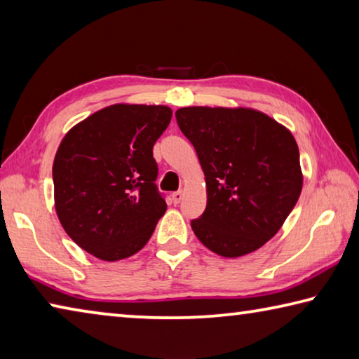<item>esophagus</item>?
<instances>
[{"label": "esophagus", "instance_id": "obj_1", "mask_svg": "<svg viewBox=\"0 0 359 359\" xmlns=\"http://www.w3.org/2000/svg\"><path fill=\"white\" fill-rule=\"evenodd\" d=\"M182 198H184V191H174L171 194V199H172L174 204H179L182 201Z\"/></svg>", "mask_w": 359, "mask_h": 359}]
</instances>
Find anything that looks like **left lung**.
<instances>
[{
  "label": "left lung",
  "instance_id": "8db88e82",
  "mask_svg": "<svg viewBox=\"0 0 359 359\" xmlns=\"http://www.w3.org/2000/svg\"><path fill=\"white\" fill-rule=\"evenodd\" d=\"M175 118L205 175L208 205L191 222L196 238L224 258L258 250L282 228L302 190L291 131L250 107H182Z\"/></svg>",
  "mask_w": 359,
  "mask_h": 359
}]
</instances>
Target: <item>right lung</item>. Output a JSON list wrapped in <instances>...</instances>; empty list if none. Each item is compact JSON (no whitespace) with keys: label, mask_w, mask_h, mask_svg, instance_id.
Segmentation results:
<instances>
[{"label":"right lung","mask_w":359,"mask_h":359,"mask_svg":"<svg viewBox=\"0 0 359 359\" xmlns=\"http://www.w3.org/2000/svg\"><path fill=\"white\" fill-rule=\"evenodd\" d=\"M171 117L168 106L112 104L66 133L52 168L55 210L85 252L118 261L149 242L166 212L151 150Z\"/></svg>","instance_id":"right-lung-1"}]
</instances>
